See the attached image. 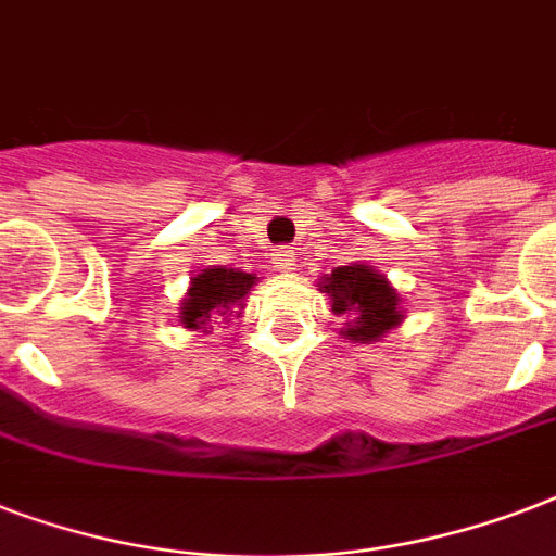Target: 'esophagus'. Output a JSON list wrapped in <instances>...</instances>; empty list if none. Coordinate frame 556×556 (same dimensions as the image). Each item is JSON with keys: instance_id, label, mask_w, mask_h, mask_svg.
<instances>
[{"instance_id": "34e87169", "label": "esophagus", "mask_w": 556, "mask_h": 556, "mask_svg": "<svg viewBox=\"0 0 556 556\" xmlns=\"http://www.w3.org/2000/svg\"><path fill=\"white\" fill-rule=\"evenodd\" d=\"M274 268H277L279 274H291V270H296V253H294V250L279 248L277 253H274Z\"/></svg>"}]
</instances>
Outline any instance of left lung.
I'll list each match as a JSON object with an SVG mask.
<instances>
[{
  "instance_id": "left-lung-1",
  "label": "left lung",
  "mask_w": 556,
  "mask_h": 556,
  "mask_svg": "<svg viewBox=\"0 0 556 556\" xmlns=\"http://www.w3.org/2000/svg\"><path fill=\"white\" fill-rule=\"evenodd\" d=\"M320 291L332 300L334 315L353 317L344 326V338L353 344H372L402 324V296L379 270L362 262H350L324 274Z\"/></svg>"
}]
</instances>
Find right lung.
<instances>
[{
  "label": "right lung",
  "instance_id": "right-lung-1",
  "mask_svg": "<svg viewBox=\"0 0 556 556\" xmlns=\"http://www.w3.org/2000/svg\"><path fill=\"white\" fill-rule=\"evenodd\" d=\"M256 279L260 277L236 268H222V265H212V268L194 274L189 294L180 303V324L194 332V329H206L210 317L227 320L230 315H239Z\"/></svg>",
  "mask_w": 556,
  "mask_h": 556
}]
</instances>
